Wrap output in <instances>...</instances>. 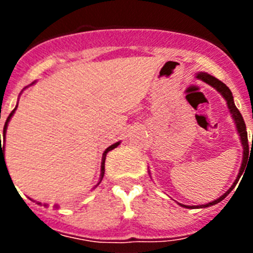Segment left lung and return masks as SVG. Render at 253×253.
<instances>
[{
	"instance_id": "1",
	"label": "left lung",
	"mask_w": 253,
	"mask_h": 253,
	"mask_svg": "<svg viewBox=\"0 0 253 253\" xmlns=\"http://www.w3.org/2000/svg\"><path fill=\"white\" fill-rule=\"evenodd\" d=\"M196 78H199V80H202V81L207 82L208 84H210V86H213L214 88H215L218 92H220V95L223 96L225 99V101H227V105H228V109H229V111H231L232 114V118L234 119V123H236V126H237V130H238V134H240L241 137V143H242L243 146V161H242V166H241V169H240V173H238V176H237L236 181H234V184L232 185V187L229 190H228L227 193L224 194V195H222L219 199H216V200H214V202L209 203V204H204V205H198L196 208H208V207H211V205L214 204H218L219 202H222L223 199L225 198V196L228 195V194L231 193L232 190H233V187L236 186V184L238 182V180H240L241 175H242L243 169H245L246 167V163H247V161H249L250 156L251 154L249 153V149L253 148V138H252V144H249V139H247V130H246V124H245V120H243L242 115H241L240 110L237 109L236 105H234V101H233V95H232L231 90L228 88L227 86H225L224 84H223L222 81H219V80H216L215 77H213V76L208 75V73H204V72H200L196 75ZM181 207L184 208H189V209H194L195 207H187V205H182L180 204Z\"/></svg>"
}]
</instances>
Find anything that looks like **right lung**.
Listing matches in <instances>:
<instances>
[{"label": "right lung", "instance_id": "add662e5", "mask_svg": "<svg viewBox=\"0 0 253 253\" xmlns=\"http://www.w3.org/2000/svg\"><path fill=\"white\" fill-rule=\"evenodd\" d=\"M17 107V106H16ZM16 107H15V109H13L12 111H11L10 113V115H8V118H7V120H6V123H4V126H3V135H2V137H3V140H4V134H6V129H7V124H8V122H10V119H11V116L13 115V113H15V110H16ZM0 137H1V134H0ZM120 144V142H118V143H115V144H113V146H110L109 147V148H106V151L104 152V154H102V162H101V175H100V181H99V184L100 182H101V180H102V177H104V173H105V158H106V154H107V152H110V151H113L114 148H116V147L119 146ZM3 151H4V147L2 146L1 144V140H0V167H1V161H4V157H3ZM4 165H6V162H4ZM97 184V185H99ZM38 204H40V203H38Z\"/></svg>", "mask_w": 253, "mask_h": 253}]
</instances>
